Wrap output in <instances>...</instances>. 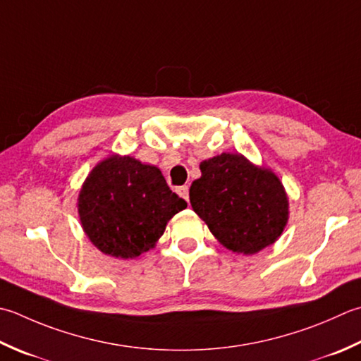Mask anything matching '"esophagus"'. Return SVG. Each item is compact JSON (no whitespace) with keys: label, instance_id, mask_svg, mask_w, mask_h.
Masks as SVG:
<instances>
[{"label":"esophagus","instance_id":"esophagus-1","mask_svg":"<svg viewBox=\"0 0 361 361\" xmlns=\"http://www.w3.org/2000/svg\"><path fill=\"white\" fill-rule=\"evenodd\" d=\"M178 192H180V195L183 197V199H185L186 202L189 200V186H181L180 189H178Z\"/></svg>","mask_w":361,"mask_h":361}]
</instances>
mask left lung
<instances>
[{
    "mask_svg": "<svg viewBox=\"0 0 361 361\" xmlns=\"http://www.w3.org/2000/svg\"><path fill=\"white\" fill-rule=\"evenodd\" d=\"M200 171L189 200L221 244L252 255L277 241L288 222V199L277 175L231 153L203 161Z\"/></svg>",
    "mask_w": 361,
    "mask_h": 361,
    "instance_id": "8db88e82",
    "label": "left lung"
}]
</instances>
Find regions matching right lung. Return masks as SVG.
Segmentation results:
<instances>
[{
    "instance_id": "1",
    "label": "right lung",
    "mask_w": 361,
    "mask_h": 361,
    "mask_svg": "<svg viewBox=\"0 0 361 361\" xmlns=\"http://www.w3.org/2000/svg\"><path fill=\"white\" fill-rule=\"evenodd\" d=\"M186 207L158 167L130 157L100 162L78 199L82 228L90 241L106 255L123 259L152 249L167 222Z\"/></svg>"
}]
</instances>
